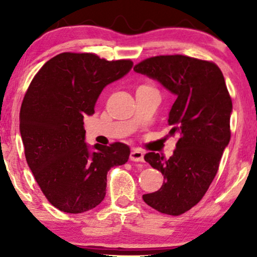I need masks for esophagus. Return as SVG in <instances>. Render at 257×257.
Instances as JSON below:
<instances>
[{
	"instance_id": "esophagus-1",
	"label": "esophagus",
	"mask_w": 257,
	"mask_h": 257,
	"mask_svg": "<svg viewBox=\"0 0 257 257\" xmlns=\"http://www.w3.org/2000/svg\"><path fill=\"white\" fill-rule=\"evenodd\" d=\"M130 160L137 161V163H143V161H144V153L139 150H132L131 154H130Z\"/></svg>"
}]
</instances>
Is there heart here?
Returning <instances> with one entry per match:
<instances>
[{"label": "heart", "mask_w": 257, "mask_h": 257, "mask_svg": "<svg viewBox=\"0 0 257 257\" xmlns=\"http://www.w3.org/2000/svg\"><path fill=\"white\" fill-rule=\"evenodd\" d=\"M143 90H153L152 85H150V84H143V85H140L138 87V90L137 91H143Z\"/></svg>", "instance_id": "1"}]
</instances>
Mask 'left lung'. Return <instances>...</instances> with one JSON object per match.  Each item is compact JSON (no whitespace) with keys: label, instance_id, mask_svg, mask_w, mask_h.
Masks as SVG:
<instances>
[{"label":"left lung","instance_id":"left-lung-1","mask_svg":"<svg viewBox=\"0 0 257 257\" xmlns=\"http://www.w3.org/2000/svg\"><path fill=\"white\" fill-rule=\"evenodd\" d=\"M177 96L170 114V136L179 137L173 156L150 152L145 161L164 175L159 191L144 194L147 205L180 215L206 194L230 140L233 104L219 66L182 55L156 56L135 66Z\"/></svg>","mask_w":257,"mask_h":257}]
</instances>
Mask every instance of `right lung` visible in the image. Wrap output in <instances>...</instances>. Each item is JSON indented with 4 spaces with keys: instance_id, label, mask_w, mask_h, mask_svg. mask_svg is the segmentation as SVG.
Returning <instances> with one entry per match:
<instances>
[{
    "instance_id": "obj_1",
    "label": "right lung",
    "mask_w": 257,
    "mask_h": 257,
    "mask_svg": "<svg viewBox=\"0 0 257 257\" xmlns=\"http://www.w3.org/2000/svg\"><path fill=\"white\" fill-rule=\"evenodd\" d=\"M130 59L106 61L94 54L63 52L36 73L23 98L20 132L28 166L52 206L78 214L94 208L106 194L111 167L127 163L122 143H85L83 119L108 84L132 69Z\"/></svg>"
}]
</instances>
